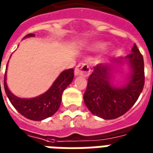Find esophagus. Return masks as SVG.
Returning <instances> with one entry per match:
<instances>
[{"label":"esophagus","instance_id":"34e87169","mask_svg":"<svg viewBox=\"0 0 153 153\" xmlns=\"http://www.w3.org/2000/svg\"><path fill=\"white\" fill-rule=\"evenodd\" d=\"M91 72L90 67L88 64L87 63H80L78 65L74 70V74L75 75H83L84 77L88 76Z\"/></svg>","mask_w":153,"mask_h":153}]
</instances>
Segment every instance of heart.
I'll list each match as a JSON object with an SVG mask.
<instances>
[{
  "instance_id": "1",
  "label": "heart",
  "mask_w": 153,
  "mask_h": 153,
  "mask_svg": "<svg viewBox=\"0 0 153 153\" xmlns=\"http://www.w3.org/2000/svg\"><path fill=\"white\" fill-rule=\"evenodd\" d=\"M97 48H101V47H102V44H98V45L97 46Z\"/></svg>"
}]
</instances>
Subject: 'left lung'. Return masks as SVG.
I'll return each instance as SVG.
<instances>
[{
    "mask_svg": "<svg viewBox=\"0 0 153 153\" xmlns=\"http://www.w3.org/2000/svg\"><path fill=\"white\" fill-rule=\"evenodd\" d=\"M121 59L115 60V62H120ZM125 59L128 60L132 73L128 83L122 88L111 84V68L109 65L99 64L93 68L83 94L84 102L93 115L105 120L118 118L138 100L144 86L145 76L143 57L136 44Z\"/></svg>",
    "mask_w": 153,
    "mask_h": 153,
    "instance_id": "obj_1",
    "label": "left lung"
}]
</instances>
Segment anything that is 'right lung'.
<instances>
[{"mask_svg": "<svg viewBox=\"0 0 153 153\" xmlns=\"http://www.w3.org/2000/svg\"><path fill=\"white\" fill-rule=\"evenodd\" d=\"M33 33H28L25 38L34 37ZM74 69L63 71L54 82L52 86L43 94L34 98H19L13 95L6 85V75L4 78V88L10 102L22 115L32 120H42L56 112L60 102L64 90L74 79ZM1 87V81H0Z\"/></svg>", "mask_w": 153, "mask_h": 153, "instance_id": "right-lung-1", "label": "right lung"}]
</instances>
